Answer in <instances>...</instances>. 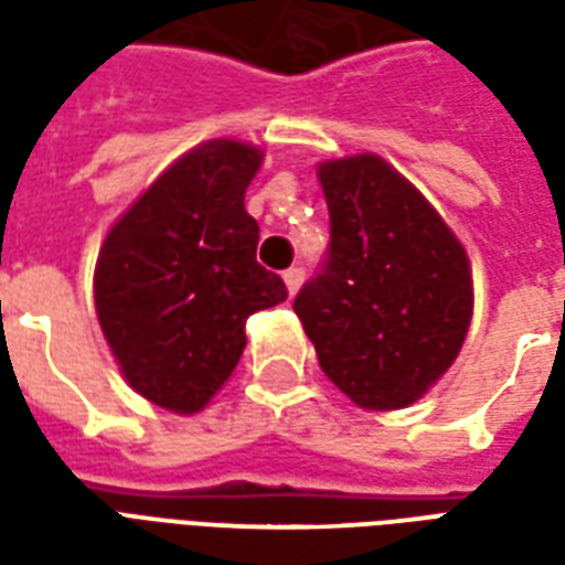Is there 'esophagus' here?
Masks as SVG:
<instances>
[{
  "label": "esophagus",
  "mask_w": 565,
  "mask_h": 565,
  "mask_svg": "<svg viewBox=\"0 0 565 565\" xmlns=\"http://www.w3.org/2000/svg\"><path fill=\"white\" fill-rule=\"evenodd\" d=\"M284 287H287V294L290 296L299 294V287H302V269H299V266L284 271Z\"/></svg>",
  "instance_id": "34e87169"
}]
</instances>
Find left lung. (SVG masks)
<instances>
[{"label":"left lung","mask_w":565,"mask_h":565,"mask_svg":"<svg viewBox=\"0 0 565 565\" xmlns=\"http://www.w3.org/2000/svg\"><path fill=\"white\" fill-rule=\"evenodd\" d=\"M330 259L294 311L323 375L366 412L417 403L460 354L472 266L445 217L379 153L318 162Z\"/></svg>","instance_id":"obj_1"}]
</instances>
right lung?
Instances as JSON below:
<instances>
[{"label":"right lung","mask_w":565,"mask_h":565,"mask_svg":"<svg viewBox=\"0 0 565 565\" xmlns=\"http://www.w3.org/2000/svg\"><path fill=\"white\" fill-rule=\"evenodd\" d=\"M263 148L211 139L181 153L105 235L93 299L120 375L148 403L196 415L242 360L245 320L287 299L257 263L245 190Z\"/></svg>","instance_id":"obj_1"}]
</instances>
